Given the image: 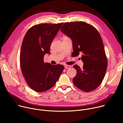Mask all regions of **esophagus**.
<instances>
[{
  "instance_id": "esophagus-1",
  "label": "esophagus",
  "mask_w": 123,
  "mask_h": 123,
  "mask_svg": "<svg viewBox=\"0 0 123 123\" xmlns=\"http://www.w3.org/2000/svg\"><path fill=\"white\" fill-rule=\"evenodd\" d=\"M71 67V66H69V65H66L65 66V68H66V69H68V68H70Z\"/></svg>"
}]
</instances>
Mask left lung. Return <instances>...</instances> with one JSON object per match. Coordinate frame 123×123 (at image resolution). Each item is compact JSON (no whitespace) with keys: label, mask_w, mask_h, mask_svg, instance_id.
Wrapping results in <instances>:
<instances>
[{"label":"left lung","mask_w":123,"mask_h":123,"mask_svg":"<svg viewBox=\"0 0 123 123\" xmlns=\"http://www.w3.org/2000/svg\"><path fill=\"white\" fill-rule=\"evenodd\" d=\"M61 31L73 41V56L82 53L83 68L73 67L77 74L74 85L88 92L95 90L102 83L108 67L107 58L100 34L93 26L85 22H71L64 24Z\"/></svg>","instance_id":"left-lung-1"}]
</instances>
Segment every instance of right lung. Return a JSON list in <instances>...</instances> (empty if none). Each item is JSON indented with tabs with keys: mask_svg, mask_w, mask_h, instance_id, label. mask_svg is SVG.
Returning <instances> with one entry per match:
<instances>
[{
	"mask_svg": "<svg viewBox=\"0 0 123 123\" xmlns=\"http://www.w3.org/2000/svg\"><path fill=\"white\" fill-rule=\"evenodd\" d=\"M63 24L36 25L28 30L23 38L20 54L21 69L27 84L37 92L53 87L64 69L62 65L44 62V55L50 54L51 42Z\"/></svg>",
	"mask_w": 123,
	"mask_h": 123,
	"instance_id": "right-lung-1",
	"label": "right lung"
}]
</instances>
